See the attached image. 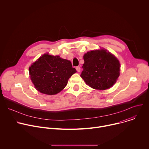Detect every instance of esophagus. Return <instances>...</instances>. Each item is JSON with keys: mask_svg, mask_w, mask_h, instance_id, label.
<instances>
[{"mask_svg": "<svg viewBox=\"0 0 149 149\" xmlns=\"http://www.w3.org/2000/svg\"><path fill=\"white\" fill-rule=\"evenodd\" d=\"M76 70H77V71L78 72H79L81 71V68H80L79 67H76Z\"/></svg>", "mask_w": 149, "mask_h": 149, "instance_id": "1", "label": "esophagus"}]
</instances>
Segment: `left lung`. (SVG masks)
<instances>
[{
  "mask_svg": "<svg viewBox=\"0 0 149 149\" xmlns=\"http://www.w3.org/2000/svg\"><path fill=\"white\" fill-rule=\"evenodd\" d=\"M81 77L90 87L104 90L116 82L120 71L118 59L106 49L91 51L85 54Z\"/></svg>",
  "mask_w": 149,
  "mask_h": 149,
  "instance_id": "left-lung-1",
  "label": "left lung"
}]
</instances>
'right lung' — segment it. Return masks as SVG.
<instances>
[{
  "mask_svg": "<svg viewBox=\"0 0 149 149\" xmlns=\"http://www.w3.org/2000/svg\"><path fill=\"white\" fill-rule=\"evenodd\" d=\"M35 88L47 95L59 93L67 85L69 78L77 72L70 61L48 54L42 55L29 68Z\"/></svg>",
  "mask_w": 149,
  "mask_h": 149,
  "instance_id": "add662e5",
  "label": "right lung"
}]
</instances>
